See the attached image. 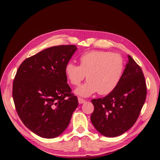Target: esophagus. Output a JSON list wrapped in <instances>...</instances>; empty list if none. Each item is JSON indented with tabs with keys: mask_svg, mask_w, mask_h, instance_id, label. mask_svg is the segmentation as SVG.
<instances>
[{
	"mask_svg": "<svg viewBox=\"0 0 160 160\" xmlns=\"http://www.w3.org/2000/svg\"><path fill=\"white\" fill-rule=\"evenodd\" d=\"M78 101H79V103L82 104V103H84L85 102V100L81 98H78Z\"/></svg>",
	"mask_w": 160,
	"mask_h": 160,
	"instance_id": "34e87169",
	"label": "esophagus"
}]
</instances>
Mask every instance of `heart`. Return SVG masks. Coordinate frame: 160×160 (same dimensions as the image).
Listing matches in <instances>:
<instances>
[{"label":"heart","instance_id":"obj_1","mask_svg":"<svg viewBox=\"0 0 160 160\" xmlns=\"http://www.w3.org/2000/svg\"><path fill=\"white\" fill-rule=\"evenodd\" d=\"M125 69L122 56L109 51H93L80 57V65L69 62L65 74L72 85H79L87 75L88 81L75 90V93L88 98L98 92L108 95L118 88Z\"/></svg>","mask_w":160,"mask_h":160}]
</instances>
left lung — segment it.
I'll list each match as a JSON object with an SVG mask.
<instances>
[{
  "instance_id": "1",
  "label": "left lung",
  "mask_w": 160,
  "mask_h": 160,
  "mask_svg": "<svg viewBox=\"0 0 160 160\" xmlns=\"http://www.w3.org/2000/svg\"><path fill=\"white\" fill-rule=\"evenodd\" d=\"M146 95L143 71L128 55V62L118 88L103 98L91 100L94 106L91 123L104 136L113 138L123 134L136 122Z\"/></svg>"
}]
</instances>
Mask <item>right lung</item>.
I'll return each instance as SVG.
<instances>
[{
	"label": "right lung",
	"mask_w": 160,
	"mask_h": 160,
	"mask_svg": "<svg viewBox=\"0 0 160 160\" xmlns=\"http://www.w3.org/2000/svg\"><path fill=\"white\" fill-rule=\"evenodd\" d=\"M76 50L73 45L48 48L27 58L17 71L12 84L16 111L24 125L38 136L60 135L78 106L65 74Z\"/></svg>",
	"instance_id": "add662e5"
}]
</instances>
